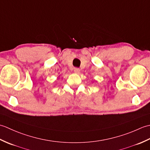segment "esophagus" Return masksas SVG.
<instances>
[{"instance_id":"obj_1","label":"esophagus","mask_w":150,"mask_h":150,"mask_svg":"<svg viewBox=\"0 0 150 150\" xmlns=\"http://www.w3.org/2000/svg\"><path fill=\"white\" fill-rule=\"evenodd\" d=\"M80 69L79 68H74V72L75 73H77V74H79V73H80Z\"/></svg>"}]
</instances>
